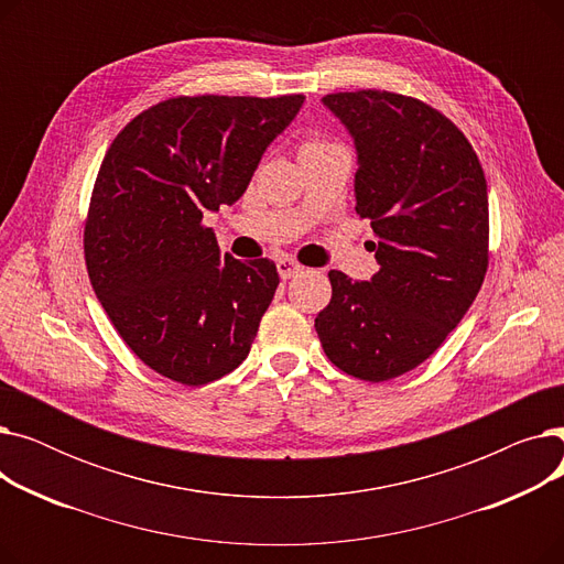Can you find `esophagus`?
<instances>
[{
	"instance_id": "esophagus-1",
	"label": "esophagus",
	"mask_w": 564,
	"mask_h": 564,
	"mask_svg": "<svg viewBox=\"0 0 564 564\" xmlns=\"http://www.w3.org/2000/svg\"><path fill=\"white\" fill-rule=\"evenodd\" d=\"M276 270H279L281 279H292V276H297L302 272V264L290 256H283V258L276 260Z\"/></svg>"
}]
</instances>
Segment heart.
Instances as JSON below:
<instances>
[{
  "mask_svg": "<svg viewBox=\"0 0 564 564\" xmlns=\"http://www.w3.org/2000/svg\"><path fill=\"white\" fill-rule=\"evenodd\" d=\"M329 141L327 139H319V137H313V139H308L306 143H304V148H315V145H327Z\"/></svg>",
  "mask_w": 564,
  "mask_h": 564,
  "instance_id": "1",
  "label": "heart"
}]
</instances>
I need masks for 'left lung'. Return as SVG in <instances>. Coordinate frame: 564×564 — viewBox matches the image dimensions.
<instances>
[{
    "instance_id": "1",
    "label": "left lung",
    "mask_w": 564,
    "mask_h": 564,
    "mask_svg": "<svg viewBox=\"0 0 564 564\" xmlns=\"http://www.w3.org/2000/svg\"><path fill=\"white\" fill-rule=\"evenodd\" d=\"M357 145V215L370 219L379 272L332 270L315 317L329 361L364 381L400 377L438 349L482 288L489 200L480 160L451 118L391 91L329 94Z\"/></svg>"
}]
</instances>
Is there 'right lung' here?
Returning a JSON list of instances; mask_svg holds the SVG:
<instances>
[{
    "mask_svg": "<svg viewBox=\"0 0 564 564\" xmlns=\"http://www.w3.org/2000/svg\"><path fill=\"white\" fill-rule=\"evenodd\" d=\"M304 102L177 96L116 134L84 226V258L116 332L155 372L203 387L247 357L279 285L267 258L219 251L205 213L240 198Z\"/></svg>",
    "mask_w": 564,
    "mask_h": 564,
    "instance_id": "obj_1",
    "label": "right lung"
}]
</instances>
